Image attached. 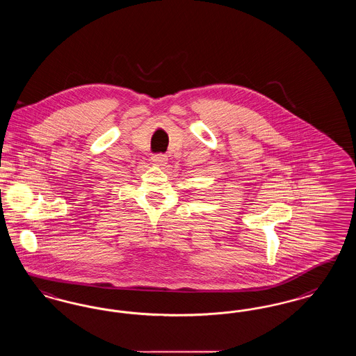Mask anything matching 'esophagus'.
<instances>
[{"label": "esophagus", "instance_id": "1", "mask_svg": "<svg viewBox=\"0 0 356 356\" xmlns=\"http://www.w3.org/2000/svg\"><path fill=\"white\" fill-rule=\"evenodd\" d=\"M167 161H168V157L165 156V155H163V154L154 155V156L151 157V163H152L154 165H156V167H163V165H165V164H167Z\"/></svg>", "mask_w": 356, "mask_h": 356}]
</instances>
